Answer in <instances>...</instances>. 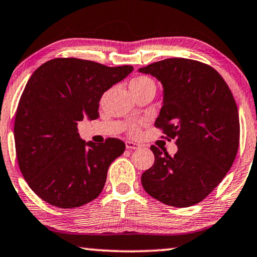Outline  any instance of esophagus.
Listing matches in <instances>:
<instances>
[{
    "label": "esophagus",
    "mask_w": 257,
    "mask_h": 257,
    "mask_svg": "<svg viewBox=\"0 0 257 257\" xmlns=\"http://www.w3.org/2000/svg\"><path fill=\"white\" fill-rule=\"evenodd\" d=\"M125 146L126 150H138V148H140V145L133 143V141H126Z\"/></svg>",
    "instance_id": "34e87169"
}]
</instances>
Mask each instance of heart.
Segmentation results:
<instances>
[{
  "label": "heart",
  "mask_w": 257,
  "mask_h": 257,
  "mask_svg": "<svg viewBox=\"0 0 257 257\" xmlns=\"http://www.w3.org/2000/svg\"><path fill=\"white\" fill-rule=\"evenodd\" d=\"M154 87L155 88V83L152 77L147 76V75H139L135 77L131 81V83H130V88H131L132 91H139V90H144V89H147V88H152ZM128 135L132 136V137H137L139 135L140 132V128L138 125H130V127L127 130Z\"/></svg>",
  "instance_id": "obj_1"
}]
</instances>
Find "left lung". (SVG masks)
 Segmentation results:
<instances>
[{
	"label": "left lung",
	"mask_w": 257,
	"mask_h": 257,
	"mask_svg": "<svg viewBox=\"0 0 257 257\" xmlns=\"http://www.w3.org/2000/svg\"><path fill=\"white\" fill-rule=\"evenodd\" d=\"M165 88L155 127L174 140L175 155L151 146L155 161L141 176L148 195L187 207L205 199L232 167L240 143L239 112L222 76L204 62L172 58L139 69Z\"/></svg>",
	"instance_id": "8db88e82"
}]
</instances>
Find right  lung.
I'll return each instance as SVG.
<instances>
[{
  "label": "right lung",
  "mask_w": 257,
  "mask_h": 257,
  "mask_svg": "<svg viewBox=\"0 0 257 257\" xmlns=\"http://www.w3.org/2000/svg\"><path fill=\"white\" fill-rule=\"evenodd\" d=\"M132 70L130 65L55 58L30 77L15 117V146L22 175L43 200L73 209L102 192L109 166L125 144L117 138L85 144L76 125L97 119L102 95Z\"/></svg>",
  "instance_id": "right-lung-1"
}]
</instances>
